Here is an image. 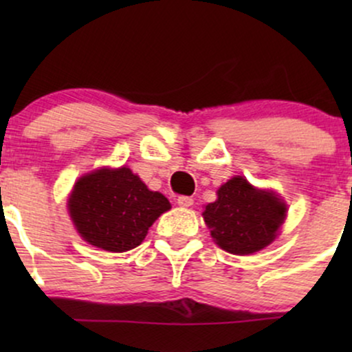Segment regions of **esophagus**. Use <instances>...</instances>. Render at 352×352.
Listing matches in <instances>:
<instances>
[{"mask_svg": "<svg viewBox=\"0 0 352 352\" xmlns=\"http://www.w3.org/2000/svg\"><path fill=\"white\" fill-rule=\"evenodd\" d=\"M177 204H179L180 207L188 208V207H192V205H193V199H192V197L182 195V197H179V199H177Z\"/></svg>", "mask_w": 352, "mask_h": 352, "instance_id": "34e87169", "label": "esophagus"}]
</instances>
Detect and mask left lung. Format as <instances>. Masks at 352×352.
<instances>
[{
	"label": "left lung",
	"mask_w": 352,
	"mask_h": 352,
	"mask_svg": "<svg viewBox=\"0 0 352 352\" xmlns=\"http://www.w3.org/2000/svg\"><path fill=\"white\" fill-rule=\"evenodd\" d=\"M217 195L201 215L213 241L221 250L252 254L274 241L288 207L273 190L254 188L238 175L221 185Z\"/></svg>",
	"instance_id": "left-lung-1"
}]
</instances>
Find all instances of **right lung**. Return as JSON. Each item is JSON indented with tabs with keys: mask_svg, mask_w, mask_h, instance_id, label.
Masks as SVG:
<instances>
[{
	"mask_svg": "<svg viewBox=\"0 0 352 352\" xmlns=\"http://www.w3.org/2000/svg\"><path fill=\"white\" fill-rule=\"evenodd\" d=\"M67 210L89 245L122 253L142 243L153 221L170 210V201L148 190L131 168L102 167L76 182Z\"/></svg>",
	"mask_w": 352,
	"mask_h": 352,
	"instance_id": "obj_1",
	"label": "right lung"
}]
</instances>
